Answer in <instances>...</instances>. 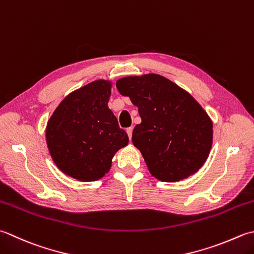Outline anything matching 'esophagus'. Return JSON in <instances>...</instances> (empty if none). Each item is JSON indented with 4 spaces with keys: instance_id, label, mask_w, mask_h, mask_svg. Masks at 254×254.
<instances>
[{
    "instance_id": "obj_1",
    "label": "esophagus",
    "mask_w": 254,
    "mask_h": 254,
    "mask_svg": "<svg viewBox=\"0 0 254 254\" xmlns=\"http://www.w3.org/2000/svg\"><path fill=\"white\" fill-rule=\"evenodd\" d=\"M132 132H133V128L132 127H127V135H128V138H132Z\"/></svg>"
}]
</instances>
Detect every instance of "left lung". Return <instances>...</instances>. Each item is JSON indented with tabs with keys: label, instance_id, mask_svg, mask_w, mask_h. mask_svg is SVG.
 I'll list each match as a JSON object with an SVG mask.
<instances>
[{
	"label": "left lung",
	"instance_id": "8db88e82",
	"mask_svg": "<svg viewBox=\"0 0 254 254\" xmlns=\"http://www.w3.org/2000/svg\"><path fill=\"white\" fill-rule=\"evenodd\" d=\"M117 88L138 108L132 142L154 177L174 183L199 170L210 153L212 122L190 93L156 73L121 78Z\"/></svg>",
	"mask_w": 254,
	"mask_h": 254
}]
</instances>
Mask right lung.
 Listing matches in <instances>:
<instances>
[{
	"label": "right lung",
	"mask_w": 254,
	"mask_h": 254,
	"mask_svg": "<svg viewBox=\"0 0 254 254\" xmlns=\"http://www.w3.org/2000/svg\"><path fill=\"white\" fill-rule=\"evenodd\" d=\"M110 96V81H92L69 93L48 120L46 142L53 161L80 182L100 180L114 154L128 143L108 107Z\"/></svg>",
	"instance_id": "add662e5"
}]
</instances>
